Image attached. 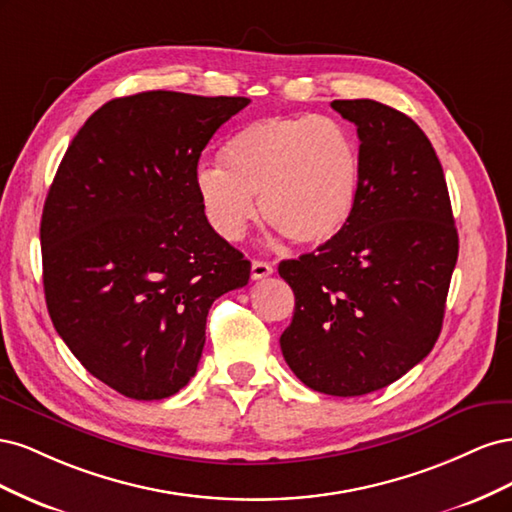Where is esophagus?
<instances>
[{
    "mask_svg": "<svg viewBox=\"0 0 512 512\" xmlns=\"http://www.w3.org/2000/svg\"><path fill=\"white\" fill-rule=\"evenodd\" d=\"M273 273V267L265 260H252V280H262Z\"/></svg>",
    "mask_w": 512,
    "mask_h": 512,
    "instance_id": "34e87169",
    "label": "esophagus"
}]
</instances>
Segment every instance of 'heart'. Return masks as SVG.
Wrapping results in <instances>:
<instances>
[{
	"label": "heart",
	"mask_w": 512,
	"mask_h": 512,
	"mask_svg": "<svg viewBox=\"0 0 512 512\" xmlns=\"http://www.w3.org/2000/svg\"><path fill=\"white\" fill-rule=\"evenodd\" d=\"M224 165L200 164L194 188L211 228L239 241L262 220L297 245H322L350 222L361 190L354 134L320 115L265 117L228 138Z\"/></svg>",
	"instance_id": "1"
}]
</instances>
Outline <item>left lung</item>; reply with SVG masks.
Returning <instances> with one entry per match:
<instances>
[{
	"mask_svg": "<svg viewBox=\"0 0 512 512\" xmlns=\"http://www.w3.org/2000/svg\"><path fill=\"white\" fill-rule=\"evenodd\" d=\"M331 106L359 134V200L335 239L277 267L294 292L280 346L309 389L356 397L384 389L431 352L459 237L425 132L376 100Z\"/></svg>",
	"mask_w": 512,
	"mask_h": 512,
	"instance_id": "left-lung-1",
	"label": "left lung"
}]
</instances>
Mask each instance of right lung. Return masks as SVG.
Returning a JSON list of instances; mask_svg holds the SVG:
<instances>
[{"label": "right lung", "mask_w": 512, "mask_h": 512, "mask_svg": "<svg viewBox=\"0 0 512 512\" xmlns=\"http://www.w3.org/2000/svg\"><path fill=\"white\" fill-rule=\"evenodd\" d=\"M247 104L162 89L115 98L57 168L40 222L46 307L89 374L130 399L183 389L209 307L250 280L194 188L200 153Z\"/></svg>", "instance_id": "1"}]
</instances>
